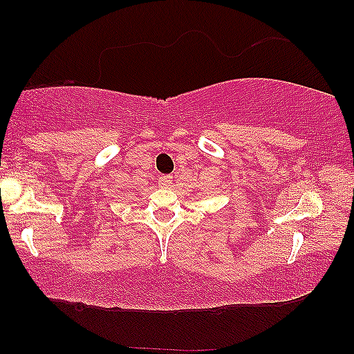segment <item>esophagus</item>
<instances>
[{
    "label": "esophagus",
    "mask_w": 354,
    "mask_h": 354,
    "mask_svg": "<svg viewBox=\"0 0 354 354\" xmlns=\"http://www.w3.org/2000/svg\"><path fill=\"white\" fill-rule=\"evenodd\" d=\"M158 183L160 187H169L172 183V176H160L158 178Z\"/></svg>",
    "instance_id": "34e87169"
}]
</instances>
